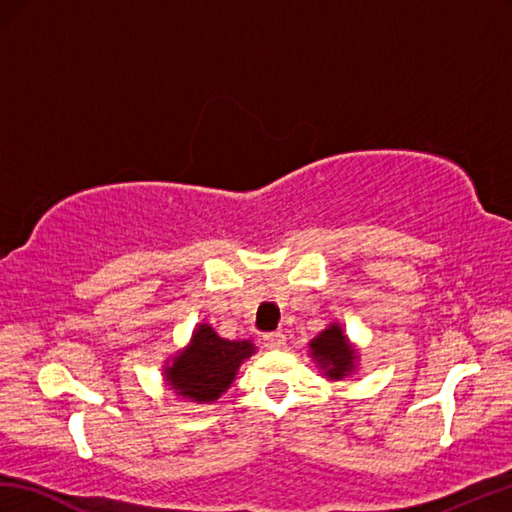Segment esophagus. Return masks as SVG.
Returning a JSON list of instances; mask_svg holds the SVG:
<instances>
[{
	"label": "esophagus",
	"mask_w": 512,
	"mask_h": 512,
	"mask_svg": "<svg viewBox=\"0 0 512 512\" xmlns=\"http://www.w3.org/2000/svg\"><path fill=\"white\" fill-rule=\"evenodd\" d=\"M264 347L272 349V351H279L285 347V334L283 331H272V334L264 336Z\"/></svg>",
	"instance_id": "34e87169"
}]
</instances>
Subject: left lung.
I'll use <instances>...</instances> for the list:
<instances>
[{
  "label": "left lung",
  "instance_id": "left-lung-1",
  "mask_svg": "<svg viewBox=\"0 0 512 512\" xmlns=\"http://www.w3.org/2000/svg\"><path fill=\"white\" fill-rule=\"evenodd\" d=\"M310 358L329 382H342L358 371L360 349L344 334L340 323H329L310 340Z\"/></svg>",
  "mask_w": 512,
  "mask_h": 512
}]
</instances>
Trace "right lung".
<instances>
[{"mask_svg": "<svg viewBox=\"0 0 512 512\" xmlns=\"http://www.w3.org/2000/svg\"><path fill=\"white\" fill-rule=\"evenodd\" d=\"M255 351L253 340H227L209 323H198L187 347L165 360L163 382L185 401L216 403Z\"/></svg>", "mask_w": 512, "mask_h": 512, "instance_id": "1", "label": "right lung"}]
</instances>
